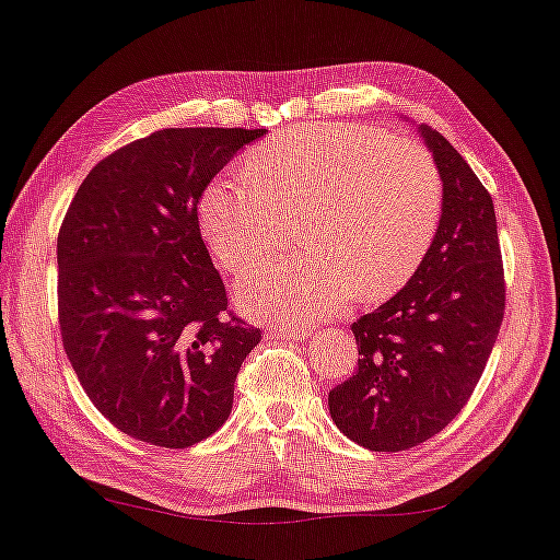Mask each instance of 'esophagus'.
I'll list each match as a JSON object with an SVG mask.
<instances>
[{"label": "esophagus", "mask_w": 560, "mask_h": 560, "mask_svg": "<svg viewBox=\"0 0 560 560\" xmlns=\"http://www.w3.org/2000/svg\"><path fill=\"white\" fill-rule=\"evenodd\" d=\"M273 335L277 337H291V339H303L311 335V327L305 325H279L273 327Z\"/></svg>", "instance_id": "esophagus-1"}]
</instances>
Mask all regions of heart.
<instances>
[{
	"mask_svg": "<svg viewBox=\"0 0 560 560\" xmlns=\"http://www.w3.org/2000/svg\"><path fill=\"white\" fill-rule=\"evenodd\" d=\"M442 206L424 148L374 126L311 124L208 184L199 221L215 265L237 277L267 255L283 215L305 211L303 255L273 259L237 287L259 320L305 323L337 313L354 291L364 301L400 291L432 247Z\"/></svg>",
	"mask_w": 560,
	"mask_h": 560,
	"instance_id": "heart-1",
	"label": "heart"
}]
</instances>
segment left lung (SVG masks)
<instances>
[{"label":"left lung","mask_w":560,"mask_h":560,"mask_svg":"<svg viewBox=\"0 0 560 560\" xmlns=\"http://www.w3.org/2000/svg\"><path fill=\"white\" fill-rule=\"evenodd\" d=\"M420 136L444 186L440 228L408 287L352 325L357 371L327 398L337 430L371 452L418 446L464 410L505 315L492 196L442 133Z\"/></svg>","instance_id":"left-lung-1"}]
</instances>
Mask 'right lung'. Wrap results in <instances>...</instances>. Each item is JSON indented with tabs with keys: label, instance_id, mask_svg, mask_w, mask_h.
I'll use <instances>...</instances> for the list:
<instances>
[{
	"label": "right lung",
	"instance_id": "obj_1",
	"mask_svg": "<svg viewBox=\"0 0 560 560\" xmlns=\"http://www.w3.org/2000/svg\"><path fill=\"white\" fill-rule=\"evenodd\" d=\"M265 128H164L86 174L58 233L62 347L116 430L199 444L233 410L261 330L228 308L199 228L206 186Z\"/></svg>",
	"mask_w": 560,
	"mask_h": 560
}]
</instances>
